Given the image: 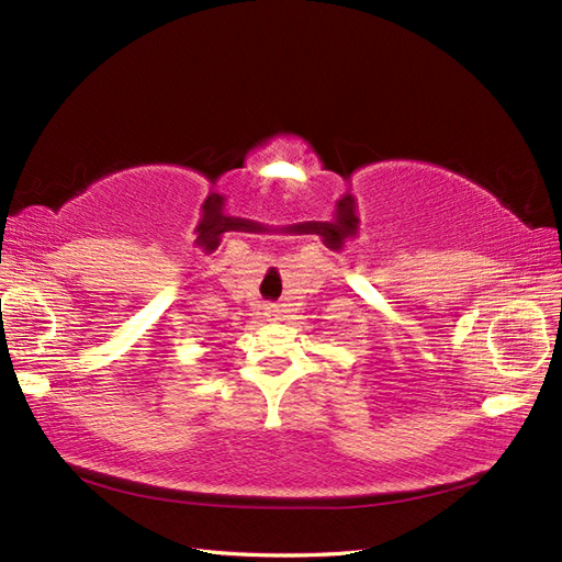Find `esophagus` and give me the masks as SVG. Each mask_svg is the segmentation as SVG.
I'll list each match as a JSON object with an SVG mask.
<instances>
[{
    "label": "esophagus",
    "instance_id": "esophagus-1",
    "mask_svg": "<svg viewBox=\"0 0 562 562\" xmlns=\"http://www.w3.org/2000/svg\"><path fill=\"white\" fill-rule=\"evenodd\" d=\"M268 311H270V313H268V315H272V318H278V308H276V306H270V308H268Z\"/></svg>",
    "mask_w": 562,
    "mask_h": 562
}]
</instances>
